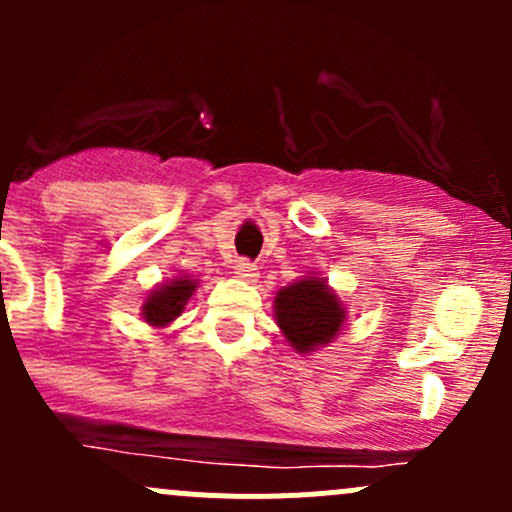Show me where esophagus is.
Here are the masks:
<instances>
[{
  "instance_id": "obj_1",
  "label": "esophagus",
  "mask_w": 512,
  "mask_h": 512,
  "mask_svg": "<svg viewBox=\"0 0 512 512\" xmlns=\"http://www.w3.org/2000/svg\"><path fill=\"white\" fill-rule=\"evenodd\" d=\"M236 274L245 281H257V276H260V272H257V264L250 262V260H238L236 262Z\"/></svg>"
}]
</instances>
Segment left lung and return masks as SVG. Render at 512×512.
I'll use <instances>...</instances> for the list:
<instances>
[{"label": "left lung", "mask_w": 512, "mask_h": 512, "mask_svg": "<svg viewBox=\"0 0 512 512\" xmlns=\"http://www.w3.org/2000/svg\"><path fill=\"white\" fill-rule=\"evenodd\" d=\"M274 317L293 349L298 354H310L337 337L346 310L325 279L305 276L276 293Z\"/></svg>", "instance_id": "obj_1"}]
</instances>
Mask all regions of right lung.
<instances>
[{
  "instance_id": "add662e5",
  "label": "right lung",
  "mask_w": 512,
  "mask_h": 512,
  "mask_svg": "<svg viewBox=\"0 0 512 512\" xmlns=\"http://www.w3.org/2000/svg\"><path fill=\"white\" fill-rule=\"evenodd\" d=\"M197 289V281L190 276H178V279L168 281V284L158 286L156 291L149 293L142 305V317L151 327H166L175 317H180L185 310L187 301Z\"/></svg>"
}]
</instances>
